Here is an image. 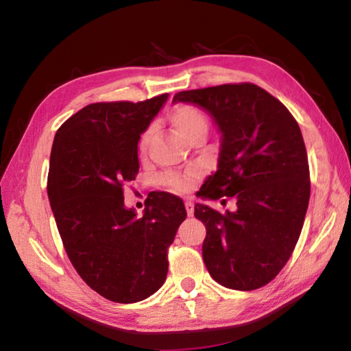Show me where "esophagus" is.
<instances>
[{"instance_id":"obj_1","label":"esophagus","mask_w":351,"mask_h":351,"mask_svg":"<svg viewBox=\"0 0 351 351\" xmlns=\"http://www.w3.org/2000/svg\"><path fill=\"white\" fill-rule=\"evenodd\" d=\"M186 210H187V215L189 217H193V210H195V206H193V203L192 201H186Z\"/></svg>"}]
</instances>
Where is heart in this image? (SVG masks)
Returning a JSON list of instances; mask_svg holds the SVG:
<instances>
[{
	"label": "heart",
	"instance_id": "heart-1",
	"mask_svg": "<svg viewBox=\"0 0 351 351\" xmlns=\"http://www.w3.org/2000/svg\"><path fill=\"white\" fill-rule=\"evenodd\" d=\"M170 122L173 123V127L178 130L182 138L187 141L192 138L195 133L198 132H206L209 128V121H207V116L203 110H199L198 106L195 105H176L171 108L169 112ZM153 136V128L148 127L139 136L138 142V150L139 154H144L150 144ZM198 176L197 170H189V171H167L162 176V184L167 189L173 190L178 193H186L193 186L195 178Z\"/></svg>",
	"mask_w": 351,
	"mask_h": 351
}]
</instances>
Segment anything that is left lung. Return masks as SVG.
<instances>
[{"instance_id": "8db88e82", "label": "left lung", "mask_w": 351, "mask_h": 351, "mask_svg": "<svg viewBox=\"0 0 351 351\" xmlns=\"http://www.w3.org/2000/svg\"><path fill=\"white\" fill-rule=\"evenodd\" d=\"M173 100L203 106L223 133L218 170L199 197L237 199L235 212L195 204L206 226V268L226 288L265 287L293 254L310 201L299 123L280 100L249 82L181 91Z\"/></svg>"}]
</instances>
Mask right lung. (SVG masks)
<instances>
[{
  "label": "right lung",
  "mask_w": 351,
  "mask_h": 351,
  "mask_svg": "<svg viewBox=\"0 0 351 351\" xmlns=\"http://www.w3.org/2000/svg\"><path fill=\"white\" fill-rule=\"evenodd\" d=\"M167 94L142 102H96L57 130L47 197L64 251L88 287L117 304L162 287L169 247L186 219L182 199L150 192L142 217L123 204V184L139 171V136Z\"/></svg>",
  "instance_id": "add662e5"
}]
</instances>
